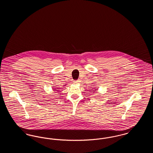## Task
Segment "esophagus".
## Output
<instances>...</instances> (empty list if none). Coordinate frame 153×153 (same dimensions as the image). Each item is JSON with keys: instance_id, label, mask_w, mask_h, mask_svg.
<instances>
[{"instance_id": "1", "label": "esophagus", "mask_w": 153, "mask_h": 153, "mask_svg": "<svg viewBox=\"0 0 153 153\" xmlns=\"http://www.w3.org/2000/svg\"><path fill=\"white\" fill-rule=\"evenodd\" d=\"M79 82H80V80H76V81H74V83H76V84H78Z\"/></svg>"}]
</instances>
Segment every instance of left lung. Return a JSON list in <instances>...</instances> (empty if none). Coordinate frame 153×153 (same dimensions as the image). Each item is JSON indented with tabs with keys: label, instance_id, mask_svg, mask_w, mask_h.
<instances>
[{
	"label": "left lung",
	"instance_id": "left-lung-1",
	"mask_svg": "<svg viewBox=\"0 0 153 153\" xmlns=\"http://www.w3.org/2000/svg\"><path fill=\"white\" fill-rule=\"evenodd\" d=\"M94 91H95V90H94Z\"/></svg>",
	"mask_w": 153,
	"mask_h": 153
}]
</instances>
